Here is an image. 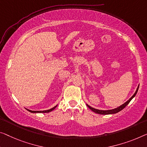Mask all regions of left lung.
<instances>
[{"label": "left lung", "instance_id": "1", "mask_svg": "<svg viewBox=\"0 0 147 147\" xmlns=\"http://www.w3.org/2000/svg\"><path fill=\"white\" fill-rule=\"evenodd\" d=\"M139 84L138 85V87H137V88L136 90V91H135V92L134 93V94L131 96V97L126 102H125L124 104H123L122 105H121V106H119V107H117V108H116L112 109H108V110H101V109H98L94 108H92V107L90 106L89 105H88L87 104H86V106L88 107V108L90 109L92 111H93L94 112H95L96 113H98V114L109 115V114H114V113H117L119 112V111H121L123 109H124L125 108V107L129 104V103L131 102V100H132L135 96H136L138 90H139Z\"/></svg>", "mask_w": 147, "mask_h": 147}]
</instances>
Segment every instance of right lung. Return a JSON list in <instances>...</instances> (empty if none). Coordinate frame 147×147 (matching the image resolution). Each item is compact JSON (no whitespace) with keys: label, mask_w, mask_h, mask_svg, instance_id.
<instances>
[{"label":"right lung","mask_w":147,"mask_h":147,"mask_svg":"<svg viewBox=\"0 0 147 147\" xmlns=\"http://www.w3.org/2000/svg\"><path fill=\"white\" fill-rule=\"evenodd\" d=\"M57 106H57H55V107H53V108H52L51 109H47V110H44V111H32V110H30V109H26L28 111H30V112L31 113H49L50 112V111H51L53 110H54L56 108V107Z\"/></svg>","instance_id":"1"}]
</instances>
